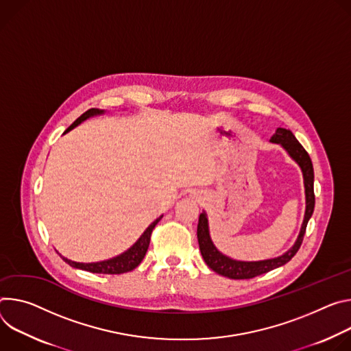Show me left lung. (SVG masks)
<instances>
[{"label": "left lung", "instance_id": "1", "mask_svg": "<svg viewBox=\"0 0 351 351\" xmlns=\"http://www.w3.org/2000/svg\"><path fill=\"white\" fill-rule=\"evenodd\" d=\"M270 142L280 145L301 169L302 178H304V192H305L304 220H302L295 243L285 254L275 256V258L262 259V261H237V259H232V258L224 255L223 252H220L216 248V245L213 244V241L210 239L208 215L204 210L199 215L198 230H197L202 258L213 271H216V274H219L224 278H228V279H252L255 276L266 274V271H270L279 266L286 265L300 250L304 234H305L308 220L314 213V208H315L314 167H313V162H311L308 153L301 146V143L295 139L293 132L286 128H278L276 132L274 134V136L270 138Z\"/></svg>", "mask_w": 351, "mask_h": 351}]
</instances>
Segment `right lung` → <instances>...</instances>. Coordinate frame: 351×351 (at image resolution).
<instances>
[{
    "mask_svg": "<svg viewBox=\"0 0 351 351\" xmlns=\"http://www.w3.org/2000/svg\"><path fill=\"white\" fill-rule=\"evenodd\" d=\"M106 110H100V108H90L86 112H84L80 119L76 121H73L72 125H69L64 134L69 132L71 130H73L75 127H77L80 124H82L84 121H86L88 119H92V117L96 115H101L104 114ZM163 215L160 217L156 219L153 223L149 224V227L143 231V234L136 240V243L128 248L125 252L117 255L114 258L106 259V261H100V262H89V263H84V262H75L71 261L65 256H62L60 252V256L62 258V261H65L69 266L75 267V269H82V270H88L92 271V274H103V275H121L125 274V271H131L134 270L145 258V254L149 248V243H150V234L154 228V226L158 224L162 220Z\"/></svg>",
    "mask_w": 351,
    "mask_h": 351,
    "instance_id": "1",
    "label": "right lung"
}]
</instances>
